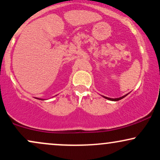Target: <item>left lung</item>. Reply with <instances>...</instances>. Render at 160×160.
<instances>
[{
  "mask_svg": "<svg viewBox=\"0 0 160 160\" xmlns=\"http://www.w3.org/2000/svg\"><path fill=\"white\" fill-rule=\"evenodd\" d=\"M128 95V94H127ZM123 95V96H122V97H120V98H108V97H105V96H103L104 98H105L106 99H108V100H111V101H114V102H117V101H119V100H120V99H122V98H123L124 97H126V95Z\"/></svg>",
  "mask_w": 160,
  "mask_h": 160,
  "instance_id": "left-lung-1",
  "label": "left lung"
}]
</instances>
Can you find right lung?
<instances>
[{"label":"right lung","instance_id":"1","mask_svg":"<svg viewBox=\"0 0 160 160\" xmlns=\"http://www.w3.org/2000/svg\"><path fill=\"white\" fill-rule=\"evenodd\" d=\"M41 100H43V99H41Z\"/></svg>","mask_w":160,"mask_h":160}]
</instances>
